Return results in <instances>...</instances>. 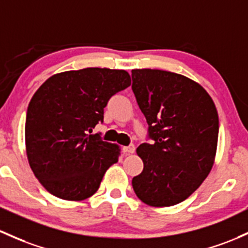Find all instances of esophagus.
Masks as SVG:
<instances>
[{
	"instance_id": "obj_1",
	"label": "esophagus",
	"mask_w": 248,
	"mask_h": 248,
	"mask_svg": "<svg viewBox=\"0 0 248 248\" xmlns=\"http://www.w3.org/2000/svg\"><path fill=\"white\" fill-rule=\"evenodd\" d=\"M124 153H127V154H133L135 152L134 145H129V146L124 147Z\"/></svg>"
}]
</instances>
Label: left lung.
I'll return each mask as SVG.
<instances>
[{
	"mask_svg": "<svg viewBox=\"0 0 248 248\" xmlns=\"http://www.w3.org/2000/svg\"><path fill=\"white\" fill-rule=\"evenodd\" d=\"M132 89L148 124L152 145L137 153L143 170L132 180L137 197L152 207L186 200L207 178L216 160L219 116L201 84L176 73L133 69Z\"/></svg>",
	"mask_w": 248,
	"mask_h": 248,
	"instance_id": "left-lung-1",
	"label": "left lung"
}]
</instances>
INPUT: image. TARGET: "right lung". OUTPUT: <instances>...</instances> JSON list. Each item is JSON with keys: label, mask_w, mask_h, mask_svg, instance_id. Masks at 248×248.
Instances as JSON below:
<instances>
[{"label": "right lung", "mask_w": 248, "mask_h": 248, "mask_svg": "<svg viewBox=\"0 0 248 248\" xmlns=\"http://www.w3.org/2000/svg\"><path fill=\"white\" fill-rule=\"evenodd\" d=\"M129 86L126 70L84 68L50 76L35 92L27 110L26 152L50 194L81 201L99 189L106 170L118 162L120 146L92 132L108 100Z\"/></svg>", "instance_id": "right-lung-1"}]
</instances>
